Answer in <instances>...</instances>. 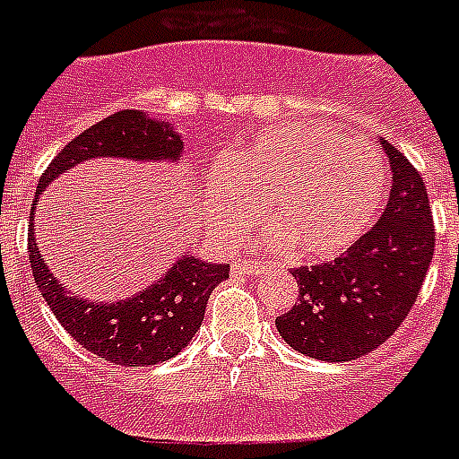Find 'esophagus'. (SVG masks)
I'll return each mask as SVG.
<instances>
[{"label":"esophagus","instance_id":"esophagus-1","mask_svg":"<svg viewBox=\"0 0 459 459\" xmlns=\"http://www.w3.org/2000/svg\"><path fill=\"white\" fill-rule=\"evenodd\" d=\"M265 268H268V265L261 264V261L242 259V261H236V264H233V273H242V275H261Z\"/></svg>","mask_w":459,"mask_h":459}]
</instances>
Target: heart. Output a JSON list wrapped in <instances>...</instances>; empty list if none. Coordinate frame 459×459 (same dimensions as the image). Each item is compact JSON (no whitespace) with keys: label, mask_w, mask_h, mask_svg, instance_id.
<instances>
[{"label":"heart","mask_w":459,"mask_h":459,"mask_svg":"<svg viewBox=\"0 0 459 459\" xmlns=\"http://www.w3.org/2000/svg\"><path fill=\"white\" fill-rule=\"evenodd\" d=\"M383 198L378 149L319 123L261 130L249 144L214 160L207 177V207L223 236H242L264 205L277 247L294 245L313 259L348 249Z\"/></svg>","instance_id":"heart-1"}]
</instances>
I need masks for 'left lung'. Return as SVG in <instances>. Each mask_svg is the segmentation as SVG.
<instances>
[{
	"label": "left lung",
	"instance_id": "left-lung-1",
	"mask_svg": "<svg viewBox=\"0 0 459 459\" xmlns=\"http://www.w3.org/2000/svg\"><path fill=\"white\" fill-rule=\"evenodd\" d=\"M392 165L385 212L329 264L296 268L299 299L275 319L284 342L306 357L350 361L373 352L411 313L434 256V221L420 172L380 140Z\"/></svg>",
	"mask_w": 459,
	"mask_h": 459
}]
</instances>
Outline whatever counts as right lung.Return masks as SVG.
I'll return each mask as SVG.
<instances>
[{
    "label": "right lung",
    "instance_id": "add662e5",
    "mask_svg": "<svg viewBox=\"0 0 459 459\" xmlns=\"http://www.w3.org/2000/svg\"><path fill=\"white\" fill-rule=\"evenodd\" d=\"M182 134L170 121L152 118L140 109H123L74 137L46 168L37 195L63 172L92 158H128L142 163H177ZM34 195V205H37ZM34 205L30 212V268L48 307L69 336L88 352L118 367H152L186 348L205 317L212 289L229 277L226 264H207L182 254L152 287L121 301L98 303L74 296L57 282L41 259L34 238Z\"/></svg>",
    "mask_w": 459,
    "mask_h": 459
}]
</instances>
